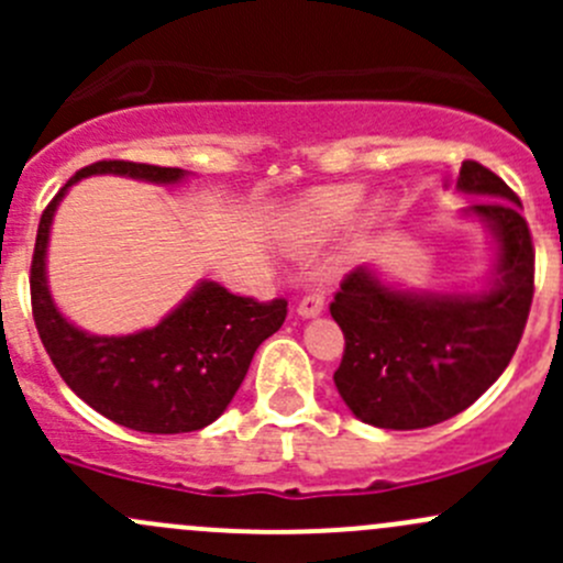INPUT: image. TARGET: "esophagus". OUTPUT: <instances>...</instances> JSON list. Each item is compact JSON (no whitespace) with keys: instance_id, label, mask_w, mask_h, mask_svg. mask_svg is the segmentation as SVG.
I'll list each match as a JSON object with an SVG mask.
<instances>
[{"instance_id":"obj_1","label":"esophagus","mask_w":563,"mask_h":563,"mask_svg":"<svg viewBox=\"0 0 563 563\" xmlns=\"http://www.w3.org/2000/svg\"><path fill=\"white\" fill-rule=\"evenodd\" d=\"M297 313L302 316V318H316V316H321L323 313V297L321 294H310V297H305L302 302H299V308H297Z\"/></svg>"}]
</instances>
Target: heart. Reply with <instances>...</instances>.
<instances>
[{
	"label": "heart",
	"instance_id": "1",
	"mask_svg": "<svg viewBox=\"0 0 563 563\" xmlns=\"http://www.w3.org/2000/svg\"><path fill=\"white\" fill-rule=\"evenodd\" d=\"M362 201H365V187L362 185L318 187L294 207L291 220L283 231V245L291 253H310V250L321 247L323 242L332 240L340 229L351 223ZM384 209L387 207H384L382 198H373L371 203H365L356 240H365L382 223Z\"/></svg>",
	"mask_w": 563,
	"mask_h": 563
}]
</instances>
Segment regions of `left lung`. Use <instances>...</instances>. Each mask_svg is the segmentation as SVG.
Wrapping results in <instances>:
<instances>
[{
  "label": "left lung",
  "mask_w": 563,
  "mask_h": 563,
  "mask_svg": "<svg viewBox=\"0 0 563 563\" xmlns=\"http://www.w3.org/2000/svg\"><path fill=\"white\" fill-rule=\"evenodd\" d=\"M465 209L493 236L496 258L479 291H419L356 266L329 305L345 334L334 387L356 419L419 430L452 419L507 371L533 297V245L520 198L490 168L460 166Z\"/></svg>",
  "instance_id": "8db88e82"
}]
</instances>
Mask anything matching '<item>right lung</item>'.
<instances>
[{"mask_svg":"<svg viewBox=\"0 0 563 563\" xmlns=\"http://www.w3.org/2000/svg\"><path fill=\"white\" fill-rule=\"evenodd\" d=\"M117 174L179 185L181 168L100 161L81 168L45 207L32 255V313L40 340L65 384L87 406L141 433H190L212 424L245 382L255 349L286 321V299L255 302L201 280L155 327L133 334H89L67 321L48 288L45 255L59 201L76 181Z\"/></svg>","mask_w":563,"mask_h":563,"instance_id":"right-lung-1","label":"right lung"}]
</instances>
